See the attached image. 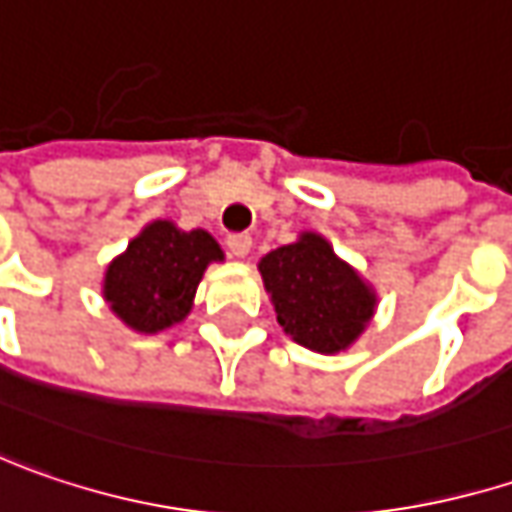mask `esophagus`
<instances>
[{
  "label": "esophagus",
  "instance_id": "obj_1",
  "mask_svg": "<svg viewBox=\"0 0 512 512\" xmlns=\"http://www.w3.org/2000/svg\"><path fill=\"white\" fill-rule=\"evenodd\" d=\"M226 246L234 257H246L252 249V237L249 234H228Z\"/></svg>",
  "mask_w": 512,
  "mask_h": 512
}]
</instances>
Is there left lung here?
Listing matches in <instances>:
<instances>
[{
    "mask_svg": "<svg viewBox=\"0 0 512 512\" xmlns=\"http://www.w3.org/2000/svg\"><path fill=\"white\" fill-rule=\"evenodd\" d=\"M257 269L286 336L316 353L350 347L374 316V289L316 231L269 252Z\"/></svg>",
    "mask_w": 512,
    "mask_h": 512,
    "instance_id": "8db88e82",
    "label": "left lung"
}]
</instances>
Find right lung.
I'll use <instances>...</instances> for the list:
<instances>
[{"mask_svg": "<svg viewBox=\"0 0 512 512\" xmlns=\"http://www.w3.org/2000/svg\"><path fill=\"white\" fill-rule=\"evenodd\" d=\"M214 260H223V249L208 231L156 220L106 266V304L136 333L167 330L191 313L202 272Z\"/></svg>", "mask_w": 512, "mask_h": 512, "instance_id": "right-lung-1", "label": "right lung"}]
</instances>
